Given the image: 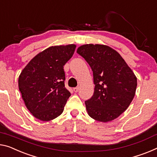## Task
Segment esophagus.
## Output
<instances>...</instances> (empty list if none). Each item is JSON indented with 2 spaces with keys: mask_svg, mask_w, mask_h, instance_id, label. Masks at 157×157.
Returning <instances> with one entry per match:
<instances>
[{
  "mask_svg": "<svg viewBox=\"0 0 157 157\" xmlns=\"http://www.w3.org/2000/svg\"><path fill=\"white\" fill-rule=\"evenodd\" d=\"M78 89H79V87H76V88H74V91L75 93H77L78 91Z\"/></svg>",
  "mask_w": 157,
  "mask_h": 157,
  "instance_id": "34e87169",
  "label": "esophagus"
}]
</instances>
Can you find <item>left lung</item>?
I'll return each mask as SVG.
<instances>
[{
    "mask_svg": "<svg viewBox=\"0 0 157 157\" xmlns=\"http://www.w3.org/2000/svg\"><path fill=\"white\" fill-rule=\"evenodd\" d=\"M76 52L93 71L94 93L85 101L88 115L102 122L115 119L128 107L136 94L134 73L119 52L107 45H83Z\"/></svg>",
    "mask_w": 157,
    "mask_h": 157,
    "instance_id": "obj_1",
    "label": "left lung"
}]
</instances>
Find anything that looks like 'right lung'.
Listing matches in <instances>:
<instances>
[{
    "label": "right lung",
    "mask_w": 157,
    "mask_h": 157,
    "mask_svg": "<svg viewBox=\"0 0 157 157\" xmlns=\"http://www.w3.org/2000/svg\"><path fill=\"white\" fill-rule=\"evenodd\" d=\"M76 45L47 48L29 62L19 77V89L28 110L43 121L63 112L71 93L64 86V64L73 56Z\"/></svg>",
    "instance_id": "right-lung-1"
}]
</instances>
